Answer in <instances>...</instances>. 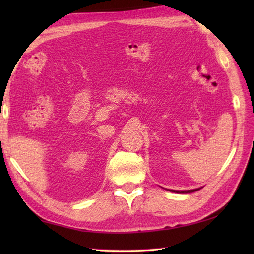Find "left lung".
<instances>
[{"label":"left lung","instance_id":"1","mask_svg":"<svg viewBox=\"0 0 254 254\" xmlns=\"http://www.w3.org/2000/svg\"><path fill=\"white\" fill-rule=\"evenodd\" d=\"M199 190V189H194V190H186V191H177V190H169L170 192H175V193H192Z\"/></svg>","mask_w":254,"mask_h":254}]
</instances>
